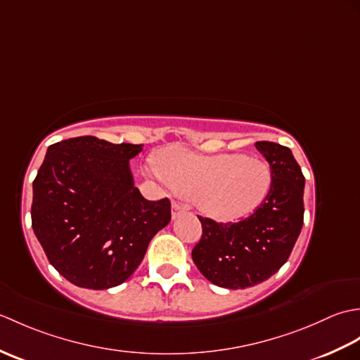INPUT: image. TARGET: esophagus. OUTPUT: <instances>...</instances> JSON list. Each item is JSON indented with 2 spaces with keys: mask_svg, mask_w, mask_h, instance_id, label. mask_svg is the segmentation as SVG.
<instances>
[{
  "mask_svg": "<svg viewBox=\"0 0 360 360\" xmlns=\"http://www.w3.org/2000/svg\"><path fill=\"white\" fill-rule=\"evenodd\" d=\"M188 207H186V205H182L179 202H173L172 204V218H176L178 215H181L182 212H187Z\"/></svg>",
  "mask_w": 360,
  "mask_h": 360,
  "instance_id": "esophagus-1",
  "label": "esophagus"
}]
</instances>
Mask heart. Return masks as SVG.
<instances>
[{
  "instance_id": "b5f03b06",
  "label": "heart",
  "mask_w": 360,
  "mask_h": 360,
  "mask_svg": "<svg viewBox=\"0 0 360 360\" xmlns=\"http://www.w3.org/2000/svg\"><path fill=\"white\" fill-rule=\"evenodd\" d=\"M156 172L168 187L219 221L250 215L271 188V168L264 160L241 155H196L167 148L156 156Z\"/></svg>"
}]
</instances>
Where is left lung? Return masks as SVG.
<instances>
[{
	"label": "left lung",
	"instance_id": "1",
	"mask_svg": "<svg viewBox=\"0 0 360 360\" xmlns=\"http://www.w3.org/2000/svg\"><path fill=\"white\" fill-rule=\"evenodd\" d=\"M271 167L263 202L238 223L198 217L202 236L192 250L198 269L221 288L244 289L267 280L288 262L303 226L304 176L292 151L280 143H255Z\"/></svg>",
	"mask_w": 360,
	"mask_h": 360
}]
</instances>
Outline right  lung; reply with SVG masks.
<instances>
[{"mask_svg":"<svg viewBox=\"0 0 360 360\" xmlns=\"http://www.w3.org/2000/svg\"><path fill=\"white\" fill-rule=\"evenodd\" d=\"M142 145L80 136L51 145L34 179V233L72 285L108 289L131 277L172 219L170 201H147L129 159Z\"/></svg>","mask_w":360,"mask_h":360,"instance_id":"1","label":"right lung"}]
</instances>
